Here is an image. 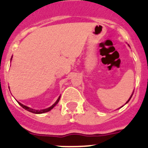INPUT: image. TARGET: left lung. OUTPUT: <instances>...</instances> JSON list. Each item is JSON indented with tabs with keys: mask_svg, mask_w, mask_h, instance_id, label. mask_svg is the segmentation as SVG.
<instances>
[{
	"mask_svg": "<svg viewBox=\"0 0 148 148\" xmlns=\"http://www.w3.org/2000/svg\"><path fill=\"white\" fill-rule=\"evenodd\" d=\"M132 95H133V94H132ZM132 95H131V96H130V99H128V101H127V102H126V104H127V102H128V101H130V99H131V97H132Z\"/></svg>",
	"mask_w": 148,
	"mask_h": 148,
	"instance_id": "1",
	"label": "left lung"
}]
</instances>
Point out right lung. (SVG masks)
Here are the masks:
<instances>
[{"label": "right lung", "instance_id": "obj_1", "mask_svg": "<svg viewBox=\"0 0 148 148\" xmlns=\"http://www.w3.org/2000/svg\"><path fill=\"white\" fill-rule=\"evenodd\" d=\"M60 97H61V96H59V98H58V99H57V101H56V102H55L54 104H53V105L51 106V107H49V108H47V109L39 110H34V109H32V108H29V107H27V106L23 105V104H22L21 103H20V102H18V104H20L21 106V107L23 108V109H25L26 110L29 111V112H31V113H35V114H40V113H47V112H49V110H51L53 109V108H54L55 106H56V104H58V101H59V100H60Z\"/></svg>", "mask_w": 148, "mask_h": 148}]
</instances>
